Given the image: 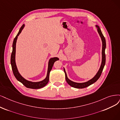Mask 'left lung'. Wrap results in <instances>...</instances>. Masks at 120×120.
Wrapping results in <instances>:
<instances>
[{
  "label": "left lung",
  "instance_id": "obj_1",
  "mask_svg": "<svg viewBox=\"0 0 120 120\" xmlns=\"http://www.w3.org/2000/svg\"><path fill=\"white\" fill-rule=\"evenodd\" d=\"M96 28H97V32H98L99 34V36L101 39L102 43V61H101V64L100 65V67L98 71V72H97V73L96 74V75L94 76V78H92L91 79H90V80L86 82H81V83L74 82L69 79L67 77V74H66L65 69L64 68V71L65 74V78H66V82H67V83L70 86H71L73 87L77 88H83L90 86V85H92V84L94 83L98 80V79L100 78L101 76L102 72V71L103 70L104 67L105 66V61H106V57H105V50L106 49V41H105V38L103 36L102 33L101 32V29H100L99 26L98 25H96Z\"/></svg>",
  "mask_w": 120,
  "mask_h": 120
}]
</instances>
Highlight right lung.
Listing matches in <instances>:
<instances>
[{
    "label": "right lung",
    "instance_id": "right-lung-1",
    "mask_svg": "<svg viewBox=\"0 0 120 120\" xmlns=\"http://www.w3.org/2000/svg\"><path fill=\"white\" fill-rule=\"evenodd\" d=\"M25 24H23L19 31L18 33L17 34L15 38L14 39V41L13 42L12 45V52L11 56V65L12 69V71L14 74V76L16 78L18 81L21 82L27 88H32V89H38L41 88L44 86H45L49 82V74L52 70V67L55 61L59 60V58L58 57H53L49 60L48 64V69L47 73L46 78L43 79L42 81L38 82H34L32 81H30L25 79L24 77L21 76L18 70L17 65L16 64V60H15V56H16V45L17 40L18 38V37L19 36V34L21 33L22 30L25 27Z\"/></svg>",
    "mask_w": 120,
    "mask_h": 120
}]
</instances>
